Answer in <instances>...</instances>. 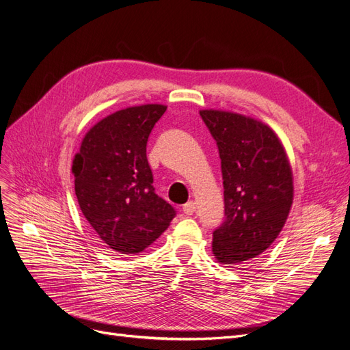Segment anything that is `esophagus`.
Segmentation results:
<instances>
[{
    "label": "esophagus",
    "instance_id": "1",
    "mask_svg": "<svg viewBox=\"0 0 350 350\" xmlns=\"http://www.w3.org/2000/svg\"><path fill=\"white\" fill-rule=\"evenodd\" d=\"M196 212V204H195V202H187L186 204H183V213L186 215V216H191L193 213Z\"/></svg>",
    "mask_w": 350,
    "mask_h": 350
}]
</instances>
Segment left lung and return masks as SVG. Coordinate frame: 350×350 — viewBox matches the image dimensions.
<instances>
[{
    "label": "left lung",
    "instance_id": "obj_1",
    "mask_svg": "<svg viewBox=\"0 0 350 350\" xmlns=\"http://www.w3.org/2000/svg\"><path fill=\"white\" fill-rule=\"evenodd\" d=\"M221 157L225 219L212 251L222 264L262 254L275 241L293 203L287 154L268 125L234 112L200 111Z\"/></svg>",
    "mask_w": 350,
    "mask_h": 350
}]
</instances>
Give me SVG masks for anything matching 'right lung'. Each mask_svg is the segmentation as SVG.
<instances>
[{"instance_id":"right-lung-1","label":"right lung","mask_w":350,"mask_h":350,"mask_svg":"<svg viewBox=\"0 0 350 350\" xmlns=\"http://www.w3.org/2000/svg\"><path fill=\"white\" fill-rule=\"evenodd\" d=\"M167 107H131L85 135L72 172L81 211L108 248L138 254L168 228L176 211L152 186L147 141Z\"/></svg>"}]
</instances>
